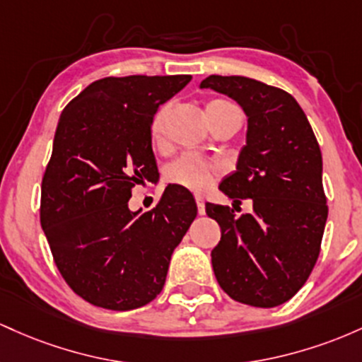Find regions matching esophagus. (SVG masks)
<instances>
[{"label": "esophagus", "instance_id": "34e87169", "mask_svg": "<svg viewBox=\"0 0 362 362\" xmlns=\"http://www.w3.org/2000/svg\"><path fill=\"white\" fill-rule=\"evenodd\" d=\"M194 200H197L198 214H200V215L205 214V202H203V197H202V194H197V197H194Z\"/></svg>", "mask_w": 362, "mask_h": 362}]
</instances>
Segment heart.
<instances>
[{
  "mask_svg": "<svg viewBox=\"0 0 362 362\" xmlns=\"http://www.w3.org/2000/svg\"><path fill=\"white\" fill-rule=\"evenodd\" d=\"M170 115V105L164 104L157 109V112L152 117V123H150V138H152L153 144H159L164 138L165 124H168ZM205 115L206 117L212 116H221V115H235L241 117V111L234 103L227 99H214L205 105ZM218 173V168L214 162L202 159V157L192 156V153H185V156L177 157L176 160H173L165 169V177L170 182H176V185L185 186V188L194 189V192H200L205 189L210 185L212 177Z\"/></svg>",
  "mask_w": 362,
  "mask_h": 362,
  "instance_id": "1",
  "label": "heart"
}]
</instances>
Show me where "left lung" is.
<instances>
[{
	"instance_id": "1",
	"label": "left lung",
	"mask_w": 362,
	"mask_h": 362,
	"mask_svg": "<svg viewBox=\"0 0 362 362\" xmlns=\"http://www.w3.org/2000/svg\"><path fill=\"white\" fill-rule=\"evenodd\" d=\"M200 87L229 95L247 116L246 145L218 189L234 203L251 198L253 212L238 217L230 206L205 205L222 233L214 274L234 301L279 306L304 286L320 255L328 215L320 145L301 105L282 88L221 75Z\"/></svg>"
}]
</instances>
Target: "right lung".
I'll list each match as a JSON object with an SVG mask.
<instances>
[{
    "instance_id": "1",
    "label": "right lung",
    "mask_w": 362,
    "mask_h": 362,
    "mask_svg": "<svg viewBox=\"0 0 362 362\" xmlns=\"http://www.w3.org/2000/svg\"><path fill=\"white\" fill-rule=\"evenodd\" d=\"M192 75L107 76L61 112L40 186V226L59 274L93 306L128 311L160 294L170 255L197 217L193 194L164 189L132 212V189L159 174L150 123Z\"/></svg>"
}]
</instances>
